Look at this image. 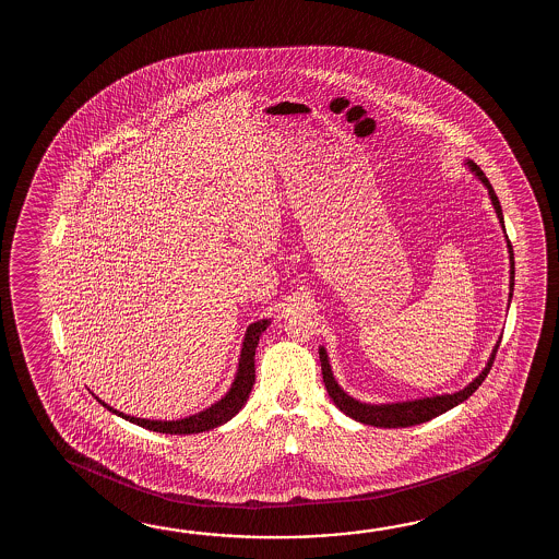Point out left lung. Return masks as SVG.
Instances as JSON below:
<instances>
[{"label":"left lung","instance_id":"8db88e82","mask_svg":"<svg viewBox=\"0 0 559 559\" xmlns=\"http://www.w3.org/2000/svg\"><path fill=\"white\" fill-rule=\"evenodd\" d=\"M467 164H469L472 171H474L477 178L481 179V183H484L487 191H489V198H491L493 210H496V214H498L499 224H501L503 231H506L501 205H499L498 195H496V191L491 188L489 179L486 178V174H484L479 167L475 166L474 162H467ZM508 250H510L511 263V296H513V274H515V270H513V250H511L510 239H508ZM499 344H501V340H499L498 345L493 347V354L489 357L486 369H484L467 388H464L462 392L448 393V395H433V397H424V400L404 402V404L369 405L361 404V402H357L354 397H349V395L337 385V381L333 380L332 368H330L328 354H325L323 347H320L321 376H323L325 390L330 393L333 404L337 405V407L344 412L345 416H349L352 419H356V421H361V424H366V426H376V428H409V426H417V424H424V421H429V419H433V417L441 416V414H445L448 409H452L455 405L465 402V400L484 383V380H486L489 369L493 366V359H496V354H498Z\"/></svg>","mask_w":559,"mask_h":559}]
</instances>
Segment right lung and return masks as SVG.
<instances>
[{
  "instance_id": "obj_1",
  "label": "right lung",
  "mask_w": 559,
  "mask_h": 559,
  "mask_svg": "<svg viewBox=\"0 0 559 559\" xmlns=\"http://www.w3.org/2000/svg\"><path fill=\"white\" fill-rule=\"evenodd\" d=\"M267 323H270L267 320L255 321L248 328L243 349H241V359H239L238 376H236L231 390L226 393V397H222L217 404L212 405L205 412L186 417V419H176V421H154V419L126 416L118 409L104 404L102 400H99V404L107 407L109 412H114L116 416L123 417V419H128L140 428L157 431V433L186 436V433H200V431L217 428V426L226 424L231 417L236 416L250 397L251 388L255 383V347L260 344V337H262V332H265Z\"/></svg>"
}]
</instances>
